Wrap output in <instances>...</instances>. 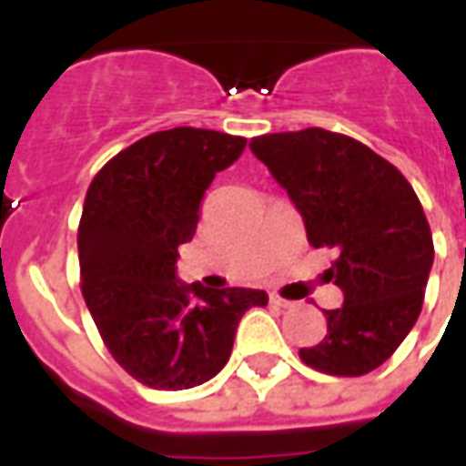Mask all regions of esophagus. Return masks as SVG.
<instances>
[{
	"label": "esophagus",
	"instance_id": "esophagus-1",
	"mask_svg": "<svg viewBox=\"0 0 466 466\" xmlns=\"http://www.w3.org/2000/svg\"><path fill=\"white\" fill-rule=\"evenodd\" d=\"M270 303H273L275 308H293L290 300H285V298H280V295H275V293H270Z\"/></svg>",
	"mask_w": 466,
	"mask_h": 466
}]
</instances>
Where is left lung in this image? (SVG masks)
<instances>
[{
  "label": "left lung",
  "instance_id": "1",
  "mask_svg": "<svg viewBox=\"0 0 466 466\" xmlns=\"http://www.w3.org/2000/svg\"><path fill=\"white\" fill-rule=\"evenodd\" d=\"M250 151L303 216L310 246L338 253L328 278L345 300L325 310L328 335L300 358L328 375H368L422 310L434 246L420 198L392 163L325 128L258 136Z\"/></svg>",
  "mask_w": 466,
  "mask_h": 466
}]
</instances>
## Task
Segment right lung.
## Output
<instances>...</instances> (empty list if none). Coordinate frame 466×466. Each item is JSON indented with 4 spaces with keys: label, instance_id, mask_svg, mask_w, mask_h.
<instances>
[{
    "label": "right lung",
    "instance_id": "right-lung-1",
    "mask_svg": "<svg viewBox=\"0 0 466 466\" xmlns=\"http://www.w3.org/2000/svg\"><path fill=\"white\" fill-rule=\"evenodd\" d=\"M246 138L178 126L124 148L91 181L79 223L81 293L108 352L156 390H188L228 362L240 318L266 290L206 288L176 275L200 200Z\"/></svg>",
    "mask_w": 466,
    "mask_h": 466
}]
</instances>
